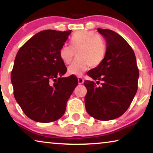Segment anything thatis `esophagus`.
<instances>
[{"mask_svg":"<svg viewBox=\"0 0 153 153\" xmlns=\"http://www.w3.org/2000/svg\"><path fill=\"white\" fill-rule=\"evenodd\" d=\"M83 82H84V80H83V79L82 78V77L79 76L78 77V83H79V84H83Z\"/></svg>","mask_w":153,"mask_h":153,"instance_id":"obj_1","label":"esophagus"}]
</instances>
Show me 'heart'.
Returning <instances> with one entry per match:
<instances>
[{
	"label": "heart",
	"mask_w": 153,
	"mask_h": 153,
	"mask_svg": "<svg viewBox=\"0 0 153 153\" xmlns=\"http://www.w3.org/2000/svg\"><path fill=\"white\" fill-rule=\"evenodd\" d=\"M77 51L78 58L68 67L70 74L81 76L89 68L96 67L101 63L106 53L103 39L93 31L81 30L75 33L71 37V46L65 44L59 50L62 61L69 64Z\"/></svg>",
	"instance_id": "heart-1"
}]
</instances>
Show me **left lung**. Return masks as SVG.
<instances>
[{
  "mask_svg": "<svg viewBox=\"0 0 153 153\" xmlns=\"http://www.w3.org/2000/svg\"><path fill=\"white\" fill-rule=\"evenodd\" d=\"M105 39L106 49L101 63L87 74L93 81H85L87 93L85 109L90 116L100 120H110L122 116L137 93L139 79L137 60L133 49L118 33L97 28Z\"/></svg>",
  "mask_w": 153,
  "mask_h": 153,
  "instance_id": "obj_1",
  "label": "left lung"
}]
</instances>
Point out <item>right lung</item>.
Instances as JSON below:
<instances>
[{
  "label": "right lung",
  "instance_id": "obj_1",
  "mask_svg": "<svg viewBox=\"0 0 153 153\" xmlns=\"http://www.w3.org/2000/svg\"><path fill=\"white\" fill-rule=\"evenodd\" d=\"M71 32L40 31L16 53L11 74L14 97L24 114L36 122L50 123L61 118L78 85L76 76L62 77L67 68L59 50Z\"/></svg>",
  "mask_w": 153,
  "mask_h": 153
}]
</instances>
